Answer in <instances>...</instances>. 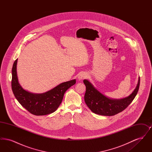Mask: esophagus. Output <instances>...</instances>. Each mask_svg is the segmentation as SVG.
Returning a JSON list of instances; mask_svg holds the SVG:
<instances>
[{
    "label": "esophagus",
    "instance_id": "34e87169",
    "mask_svg": "<svg viewBox=\"0 0 152 152\" xmlns=\"http://www.w3.org/2000/svg\"><path fill=\"white\" fill-rule=\"evenodd\" d=\"M87 77V75L85 73H81L78 76V78L80 80H81L84 79L85 78Z\"/></svg>",
    "mask_w": 152,
    "mask_h": 152
}]
</instances>
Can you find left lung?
<instances>
[{"instance_id": "left-lung-1", "label": "left lung", "mask_w": 152, "mask_h": 152, "mask_svg": "<svg viewBox=\"0 0 152 152\" xmlns=\"http://www.w3.org/2000/svg\"><path fill=\"white\" fill-rule=\"evenodd\" d=\"M86 86L85 102L92 112L102 116H114L126 108L135 98L140 87L139 77L137 86L132 94L120 100H113L105 97L97 91L87 80L83 81Z\"/></svg>"}]
</instances>
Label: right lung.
<instances>
[{
    "label": "right lung",
    "instance_id": "obj_1",
    "mask_svg": "<svg viewBox=\"0 0 152 152\" xmlns=\"http://www.w3.org/2000/svg\"><path fill=\"white\" fill-rule=\"evenodd\" d=\"M16 59L12 69L11 87L15 97L31 114L43 116L56 110L63 100L65 91L76 83L72 80L59 84L50 91L42 94H34L24 90L18 83L16 73Z\"/></svg>",
    "mask_w": 152,
    "mask_h": 152
}]
</instances>
